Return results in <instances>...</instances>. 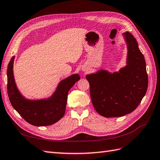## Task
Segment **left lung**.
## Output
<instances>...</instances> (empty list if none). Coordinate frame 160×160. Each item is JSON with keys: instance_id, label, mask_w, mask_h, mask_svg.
Segmentation results:
<instances>
[{"instance_id": "8db88e82", "label": "left lung", "mask_w": 160, "mask_h": 160, "mask_svg": "<svg viewBox=\"0 0 160 160\" xmlns=\"http://www.w3.org/2000/svg\"><path fill=\"white\" fill-rule=\"evenodd\" d=\"M128 43V65L119 72L100 70L87 75L91 101L103 117H118L131 113L140 103L148 88V75L144 56L130 32L124 33Z\"/></svg>"}]
</instances>
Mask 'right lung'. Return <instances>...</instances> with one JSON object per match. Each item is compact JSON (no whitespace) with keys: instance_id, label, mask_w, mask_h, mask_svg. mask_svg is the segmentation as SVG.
<instances>
[{"instance_id":"right-lung-1","label":"right lung","mask_w":160,"mask_h":160,"mask_svg":"<svg viewBox=\"0 0 160 160\" xmlns=\"http://www.w3.org/2000/svg\"><path fill=\"white\" fill-rule=\"evenodd\" d=\"M11 58L7 68V93L13 108L28 123L35 126H48L58 121L65 114L69 89L80 79L78 74L68 77L59 83L57 90L48 99H26L18 90L15 83L13 64Z\"/></svg>"}]
</instances>
